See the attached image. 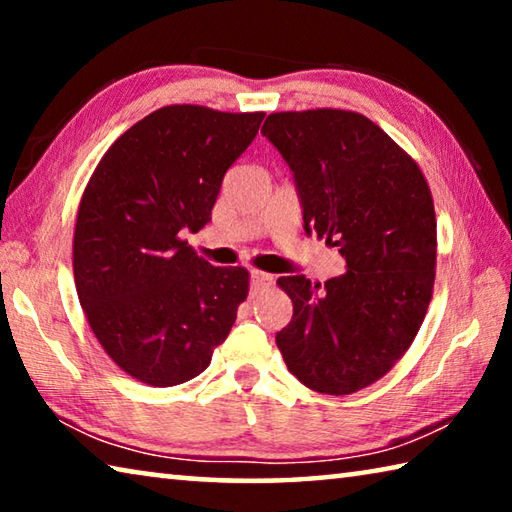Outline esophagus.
Listing matches in <instances>:
<instances>
[{
	"label": "esophagus",
	"mask_w": 512,
	"mask_h": 512,
	"mask_svg": "<svg viewBox=\"0 0 512 512\" xmlns=\"http://www.w3.org/2000/svg\"><path fill=\"white\" fill-rule=\"evenodd\" d=\"M271 284H273V275L262 273V271H250V287H253V293L271 287Z\"/></svg>",
	"instance_id": "1"
}]
</instances>
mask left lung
Wrapping results in <instances>:
<instances>
[{
  "label": "left lung",
  "instance_id": "obj_1",
  "mask_svg": "<svg viewBox=\"0 0 512 512\" xmlns=\"http://www.w3.org/2000/svg\"><path fill=\"white\" fill-rule=\"evenodd\" d=\"M296 178L307 235L339 246L348 271L311 284L280 277L293 302L275 343L293 377L350 395L391 370L427 316L436 280V212L409 153L368 117L273 112L262 128Z\"/></svg>",
  "mask_w": 512,
  "mask_h": 512
}]
</instances>
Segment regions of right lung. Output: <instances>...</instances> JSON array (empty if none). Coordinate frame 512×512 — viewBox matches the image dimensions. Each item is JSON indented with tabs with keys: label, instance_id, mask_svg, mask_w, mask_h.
I'll return each instance as SVG.
<instances>
[{
	"label": "right lung",
	"instance_id": "obj_1",
	"mask_svg": "<svg viewBox=\"0 0 512 512\" xmlns=\"http://www.w3.org/2000/svg\"><path fill=\"white\" fill-rule=\"evenodd\" d=\"M264 112L176 103L119 135L85 185L74 228V282L108 357L149 386L210 366L248 298L244 266H212L183 239L212 221L225 171Z\"/></svg>",
	"mask_w": 512,
	"mask_h": 512
}]
</instances>
